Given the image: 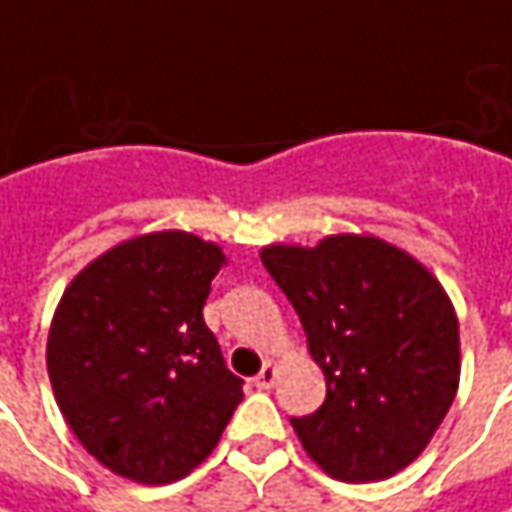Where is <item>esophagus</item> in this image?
Listing matches in <instances>:
<instances>
[{"instance_id": "esophagus-1", "label": "esophagus", "mask_w": 512, "mask_h": 512, "mask_svg": "<svg viewBox=\"0 0 512 512\" xmlns=\"http://www.w3.org/2000/svg\"><path fill=\"white\" fill-rule=\"evenodd\" d=\"M276 376H279V367H276L273 362H265V367L259 370V376H256L253 382H256L259 390H270V387L276 384Z\"/></svg>"}]
</instances>
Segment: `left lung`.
<instances>
[{
  "instance_id": "1",
  "label": "left lung",
  "mask_w": 512,
  "mask_h": 512,
  "mask_svg": "<svg viewBox=\"0 0 512 512\" xmlns=\"http://www.w3.org/2000/svg\"><path fill=\"white\" fill-rule=\"evenodd\" d=\"M262 265L325 373V404L290 419L307 456L350 484L382 482L419 459L462 373L459 319L439 279L402 247L359 233L267 245Z\"/></svg>"
}]
</instances>
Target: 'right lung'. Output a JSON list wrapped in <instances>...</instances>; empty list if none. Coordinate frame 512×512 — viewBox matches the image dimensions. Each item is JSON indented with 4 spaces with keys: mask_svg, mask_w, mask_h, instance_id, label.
Wrapping results in <instances>:
<instances>
[{
    "mask_svg": "<svg viewBox=\"0 0 512 512\" xmlns=\"http://www.w3.org/2000/svg\"><path fill=\"white\" fill-rule=\"evenodd\" d=\"M225 265L219 245L159 230L105 250L65 287L48 376L73 436L110 473L185 479L245 399L202 316Z\"/></svg>",
    "mask_w": 512,
    "mask_h": 512,
    "instance_id": "add662e5",
    "label": "right lung"
}]
</instances>
